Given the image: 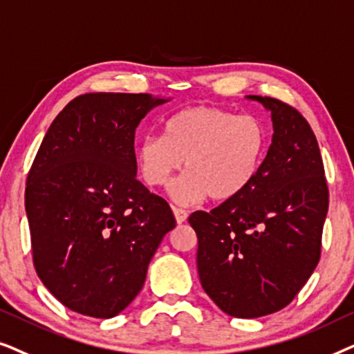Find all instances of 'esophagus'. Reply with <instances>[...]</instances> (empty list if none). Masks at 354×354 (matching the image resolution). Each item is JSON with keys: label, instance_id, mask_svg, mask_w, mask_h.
<instances>
[{"label": "esophagus", "instance_id": "obj_1", "mask_svg": "<svg viewBox=\"0 0 354 354\" xmlns=\"http://www.w3.org/2000/svg\"><path fill=\"white\" fill-rule=\"evenodd\" d=\"M173 214H174V218H176L178 225L185 223L186 218H187V212L183 210V209H178V207H173Z\"/></svg>", "mask_w": 354, "mask_h": 354}]
</instances>
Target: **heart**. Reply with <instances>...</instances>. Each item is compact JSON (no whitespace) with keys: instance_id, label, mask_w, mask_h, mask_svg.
Listing matches in <instances>:
<instances>
[{"instance_id":"b5f03b06","label":"heart","mask_w":354,"mask_h":354,"mask_svg":"<svg viewBox=\"0 0 354 354\" xmlns=\"http://www.w3.org/2000/svg\"><path fill=\"white\" fill-rule=\"evenodd\" d=\"M268 144L261 118L199 105L168 118L163 138H144L136 155L152 187L169 185L185 162L187 173L169 192L178 204L194 205L207 197L225 202L241 196L256 181Z\"/></svg>"}]
</instances>
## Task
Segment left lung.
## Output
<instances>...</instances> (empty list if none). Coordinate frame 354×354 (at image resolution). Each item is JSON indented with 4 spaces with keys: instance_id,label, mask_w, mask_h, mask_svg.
<instances>
[{
    "instance_id": "left-lung-1",
    "label": "left lung",
    "mask_w": 354,
    "mask_h": 354,
    "mask_svg": "<svg viewBox=\"0 0 354 354\" xmlns=\"http://www.w3.org/2000/svg\"><path fill=\"white\" fill-rule=\"evenodd\" d=\"M270 111L272 144L241 196L197 210L201 285L225 314L256 319L288 306L320 259L328 187L317 139L293 106L248 95Z\"/></svg>"
}]
</instances>
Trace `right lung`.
Instances as JSON below:
<instances>
[{"label":"right lung","mask_w":354,"mask_h":354,"mask_svg":"<svg viewBox=\"0 0 354 354\" xmlns=\"http://www.w3.org/2000/svg\"><path fill=\"white\" fill-rule=\"evenodd\" d=\"M168 100L86 93L63 108L41 140L26 186L34 266L74 313L110 319L128 308L176 226L168 202L136 178V129Z\"/></svg>","instance_id":"1"}]
</instances>
